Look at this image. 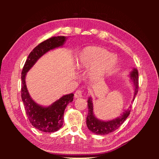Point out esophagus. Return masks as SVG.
I'll return each mask as SVG.
<instances>
[{
    "label": "esophagus",
    "mask_w": 159,
    "mask_h": 159,
    "mask_svg": "<svg viewBox=\"0 0 159 159\" xmlns=\"http://www.w3.org/2000/svg\"><path fill=\"white\" fill-rule=\"evenodd\" d=\"M83 96V93L82 91L80 90H77L76 92L74 93V97L75 98H82Z\"/></svg>",
    "instance_id": "34e87169"
}]
</instances>
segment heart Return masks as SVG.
Segmentation results:
<instances>
[{
    "label": "heart",
    "mask_w": 159,
    "mask_h": 159,
    "mask_svg": "<svg viewBox=\"0 0 159 159\" xmlns=\"http://www.w3.org/2000/svg\"><path fill=\"white\" fill-rule=\"evenodd\" d=\"M117 60L106 49L100 47H87L80 51L77 57L79 69H91L90 76L93 80L109 74L116 65Z\"/></svg>",
    "instance_id": "b5f03b06"
}]
</instances>
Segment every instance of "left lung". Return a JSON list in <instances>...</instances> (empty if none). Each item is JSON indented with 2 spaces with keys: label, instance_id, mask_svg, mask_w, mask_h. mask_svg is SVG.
I'll return each mask as SVG.
<instances>
[{
  "label": "left lung",
  "instance_id": "left-lung-1",
  "mask_svg": "<svg viewBox=\"0 0 159 159\" xmlns=\"http://www.w3.org/2000/svg\"><path fill=\"white\" fill-rule=\"evenodd\" d=\"M130 79L133 80L134 85V99L138 92V71L136 69H134L130 74ZM133 99V100H134ZM88 114L86 118V124L88 128L93 133L97 134H107L115 131L121 125L126 118L130 115L131 107L123 113V114L115 119L108 121L100 120L95 117L93 114V104L91 98L88 100Z\"/></svg>",
  "mask_w": 159,
  "mask_h": 159
}]
</instances>
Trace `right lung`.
Instances as JSON below:
<instances>
[{"mask_svg":"<svg viewBox=\"0 0 159 159\" xmlns=\"http://www.w3.org/2000/svg\"><path fill=\"white\" fill-rule=\"evenodd\" d=\"M65 41V36H53L38 45L29 55L21 71V95L26 115L34 128L45 133H53L61 128L64 122V110L67 104L73 101L74 94L64 95L49 107H42L29 95L25 77L40 57L50 50L62 46Z\"/></svg>","mask_w":159,"mask_h":159,"instance_id":"1","label":"right lung"}]
</instances>
